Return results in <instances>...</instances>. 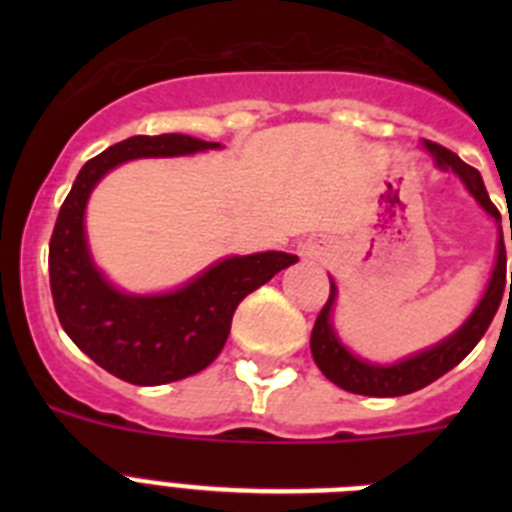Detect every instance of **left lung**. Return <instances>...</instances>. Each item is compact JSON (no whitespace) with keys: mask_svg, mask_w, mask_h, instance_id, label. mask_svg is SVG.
<instances>
[{"mask_svg":"<svg viewBox=\"0 0 512 512\" xmlns=\"http://www.w3.org/2000/svg\"><path fill=\"white\" fill-rule=\"evenodd\" d=\"M425 148L433 153L436 164L441 169H451L454 174L461 176V182L467 184L469 192L474 194V200L485 207L495 220H500V212L492 205L490 194H487L485 182L474 166L464 164L454 151L438 146V143H425ZM510 241H512V228H510ZM508 256H505V243H503V230H500V243H497V264L492 271L490 284H487V292L482 297V302L477 305V310L472 312V318L456 330L454 336L446 338L438 346L428 348L423 354L410 356V359L400 361V364L392 366H377L369 364V361L356 359L354 354H348V348H343V343L338 341L336 333H333V325H330V307L336 300V284L330 282V295L325 300L323 310L318 312V320L312 325L310 336V351L312 359L318 364L320 372L330 379L333 384H338L341 390L354 392V395H369V397H400L410 395L415 390H423L431 382H436L438 377H443L446 372H451L456 364H459L464 356L472 351L479 343V338L485 336L487 328H490L492 318H495L500 300L508 292ZM510 292H512V274H510Z\"/></svg>","mask_w":512,"mask_h":512,"instance_id":"8db88e82","label":"left lung"}]
</instances>
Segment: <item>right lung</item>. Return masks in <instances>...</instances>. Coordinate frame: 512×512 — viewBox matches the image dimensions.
I'll list each match as a JSON object with an SVG mask.
<instances>
[{"mask_svg":"<svg viewBox=\"0 0 512 512\" xmlns=\"http://www.w3.org/2000/svg\"><path fill=\"white\" fill-rule=\"evenodd\" d=\"M217 146L179 133L122 140L81 166L58 212L48 251L56 315L71 341L122 382L156 387L202 372L223 351L243 297L297 261L282 251L235 256L161 297L122 295L94 269L84 235V207L94 184L130 158L182 156Z\"/></svg>","mask_w":512,"mask_h":512,"instance_id":"obj_1","label":"right lung"}]
</instances>
